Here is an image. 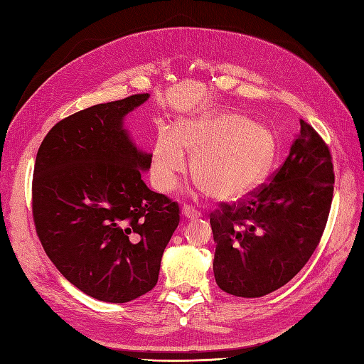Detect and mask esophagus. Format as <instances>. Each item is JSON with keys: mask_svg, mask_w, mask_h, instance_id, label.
<instances>
[{"mask_svg": "<svg viewBox=\"0 0 364 364\" xmlns=\"http://www.w3.org/2000/svg\"><path fill=\"white\" fill-rule=\"evenodd\" d=\"M181 213H183V215L186 219H197V218H200V213L196 210V208H192L189 205H184Z\"/></svg>", "mask_w": 364, "mask_h": 364, "instance_id": "1", "label": "esophagus"}]
</instances>
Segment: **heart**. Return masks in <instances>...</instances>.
I'll return each mask as SVG.
<instances>
[{
    "label": "heart",
    "instance_id": "heart-1",
    "mask_svg": "<svg viewBox=\"0 0 364 364\" xmlns=\"http://www.w3.org/2000/svg\"><path fill=\"white\" fill-rule=\"evenodd\" d=\"M192 156L196 180L214 200L237 202L258 191L272 173L278 144L272 131L241 114L205 115L161 128L151 151V180L172 191Z\"/></svg>",
    "mask_w": 364,
    "mask_h": 364
}]
</instances>
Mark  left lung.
<instances>
[{"instance_id":"1","label":"left lung","mask_w":364,"mask_h":364,"mask_svg":"<svg viewBox=\"0 0 364 364\" xmlns=\"http://www.w3.org/2000/svg\"><path fill=\"white\" fill-rule=\"evenodd\" d=\"M333 183L328 146L300 120V133L270 183L247 202L223 203L211 214L219 288L252 299L292 280L321 241Z\"/></svg>"}]
</instances>
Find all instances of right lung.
<instances>
[{"label":"right lung","mask_w":364,"mask_h":364,"mask_svg":"<svg viewBox=\"0 0 364 364\" xmlns=\"http://www.w3.org/2000/svg\"><path fill=\"white\" fill-rule=\"evenodd\" d=\"M150 94L90 106L56 123L37 151L33 214L53 264L87 296L125 304L158 283L178 203L142 180L151 153L125 117Z\"/></svg>","instance_id":"1"}]
</instances>
